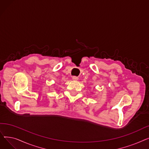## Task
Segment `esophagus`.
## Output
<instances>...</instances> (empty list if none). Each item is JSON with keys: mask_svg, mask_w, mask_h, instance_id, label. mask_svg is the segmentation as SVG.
Returning a JSON list of instances; mask_svg holds the SVG:
<instances>
[{"mask_svg": "<svg viewBox=\"0 0 149 149\" xmlns=\"http://www.w3.org/2000/svg\"><path fill=\"white\" fill-rule=\"evenodd\" d=\"M72 80H75V81L78 80H79V77H76V76H73V77H72Z\"/></svg>", "mask_w": 149, "mask_h": 149, "instance_id": "obj_1", "label": "esophagus"}]
</instances>
